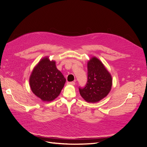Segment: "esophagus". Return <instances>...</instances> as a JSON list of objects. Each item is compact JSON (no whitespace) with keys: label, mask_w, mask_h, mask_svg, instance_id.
Segmentation results:
<instances>
[{"label":"esophagus","mask_w":147,"mask_h":147,"mask_svg":"<svg viewBox=\"0 0 147 147\" xmlns=\"http://www.w3.org/2000/svg\"><path fill=\"white\" fill-rule=\"evenodd\" d=\"M67 84L69 85H72V86H74L75 85V82H68Z\"/></svg>","instance_id":"obj_1"}]
</instances>
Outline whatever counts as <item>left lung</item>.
<instances>
[{
  "mask_svg": "<svg viewBox=\"0 0 147 147\" xmlns=\"http://www.w3.org/2000/svg\"><path fill=\"white\" fill-rule=\"evenodd\" d=\"M88 80L86 87L79 88L80 94L88 102L100 101L111 91L113 79L103 63L96 57H92L87 62Z\"/></svg>",
  "mask_w": 147,
  "mask_h": 147,
  "instance_id": "1",
  "label": "left lung"
}]
</instances>
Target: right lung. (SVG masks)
Returning a JSON list of instances; mask_svg holds the SVG:
<instances>
[{"label":"right lung","instance_id":"add662e5","mask_svg":"<svg viewBox=\"0 0 147 147\" xmlns=\"http://www.w3.org/2000/svg\"><path fill=\"white\" fill-rule=\"evenodd\" d=\"M66 80L57 69L56 61L48 56L42 59L34 67L29 78L32 91L43 101L56 98L63 89Z\"/></svg>","mask_w":147,"mask_h":147}]
</instances>
